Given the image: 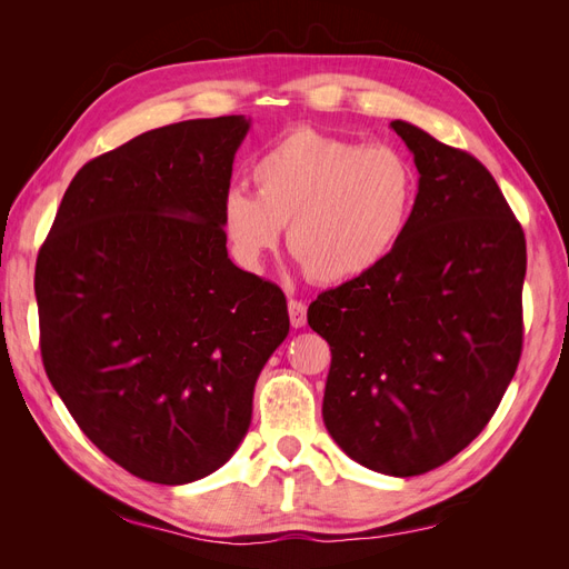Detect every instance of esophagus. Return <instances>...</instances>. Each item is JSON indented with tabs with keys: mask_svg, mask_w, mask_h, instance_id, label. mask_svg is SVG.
<instances>
[{
	"mask_svg": "<svg viewBox=\"0 0 569 569\" xmlns=\"http://www.w3.org/2000/svg\"><path fill=\"white\" fill-rule=\"evenodd\" d=\"M287 308H289V322H291V327H303L306 325V313H308L306 303L297 301V299H289Z\"/></svg>",
	"mask_w": 569,
	"mask_h": 569,
	"instance_id": "esophagus-1",
	"label": "esophagus"
}]
</instances>
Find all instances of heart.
Here are the masks:
<instances>
[{
  "label": "heart",
  "mask_w": 569,
  "mask_h": 569,
  "mask_svg": "<svg viewBox=\"0 0 569 569\" xmlns=\"http://www.w3.org/2000/svg\"><path fill=\"white\" fill-rule=\"evenodd\" d=\"M258 192L230 184L222 228L232 253L256 270L287 247L318 284L366 278L401 242L418 197L416 168L391 144H363L295 128L253 161Z\"/></svg>",
  "instance_id": "b5f03b06"
}]
</instances>
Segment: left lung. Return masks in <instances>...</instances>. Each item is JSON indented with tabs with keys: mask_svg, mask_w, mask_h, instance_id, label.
Segmentation results:
<instances>
[{
	"mask_svg": "<svg viewBox=\"0 0 569 569\" xmlns=\"http://www.w3.org/2000/svg\"><path fill=\"white\" fill-rule=\"evenodd\" d=\"M391 128L420 173L408 228L366 278L322 291L308 325L332 351L327 432L366 468L412 477L487 427L518 370L527 244L472 153Z\"/></svg>",
	"mask_w": 569,
	"mask_h": 569,
	"instance_id": "8db88e82",
	"label": "left lung"
}]
</instances>
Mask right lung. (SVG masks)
<instances>
[{
	"label": "right lung",
	"instance_id": "add662e5",
	"mask_svg": "<svg viewBox=\"0 0 569 569\" xmlns=\"http://www.w3.org/2000/svg\"><path fill=\"white\" fill-rule=\"evenodd\" d=\"M244 116L182 120L84 163L36 266L51 387L130 475L187 485L226 465L289 332L278 284L228 258L222 194Z\"/></svg>",
	"mask_w": 569,
	"mask_h": 569
}]
</instances>
